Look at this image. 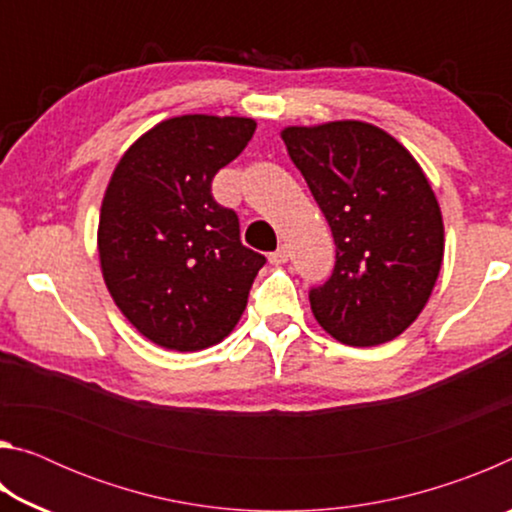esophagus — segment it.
Listing matches in <instances>:
<instances>
[{"mask_svg":"<svg viewBox=\"0 0 512 512\" xmlns=\"http://www.w3.org/2000/svg\"><path fill=\"white\" fill-rule=\"evenodd\" d=\"M289 257H291V253H289V246H277L271 255H268V262L271 264H284V262H289Z\"/></svg>","mask_w":512,"mask_h":512,"instance_id":"esophagus-1","label":"esophagus"}]
</instances>
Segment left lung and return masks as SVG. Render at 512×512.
Segmentation results:
<instances>
[{
  "instance_id": "left-lung-1",
  "label": "left lung",
  "mask_w": 512,
  "mask_h": 512,
  "mask_svg": "<svg viewBox=\"0 0 512 512\" xmlns=\"http://www.w3.org/2000/svg\"><path fill=\"white\" fill-rule=\"evenodd\" d=\"M332 228L336 262L309 291L327 334L354 348L393 341L427 305L445 253L443 214L404 146L366 121L282 131Z\"/></svg>"
}]
</instances>
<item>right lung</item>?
<instances>
[{"instance_id": "right-lung-1", "label": "right lung", "mask_w": 512, "mask_h": 512, "mask_svg": "<svg viewBox=\"0 0 512 512\" xmlns=\"http://www.w3.org/2000/svg\"><path fill=\"white\" fill-rule=\"evenodd\" d=\"M255 128L246 117H171L112 173L99 216L103 280L121 314L160 348L221 343L266 264L241 244L235 210L212 196L216 171L246 149Z\"/></svg>"}]
</instances>
